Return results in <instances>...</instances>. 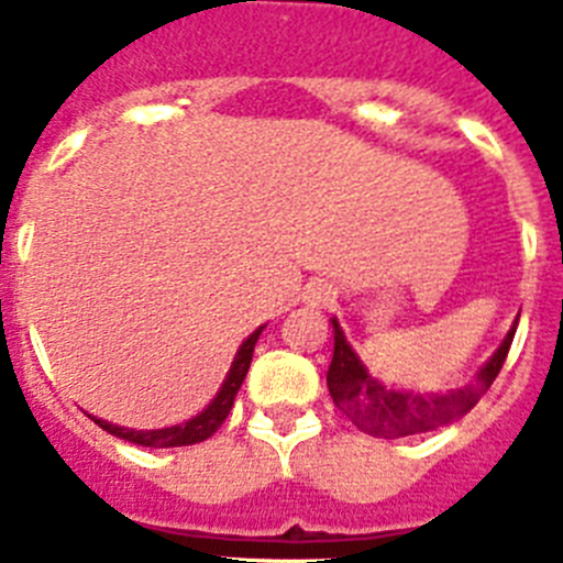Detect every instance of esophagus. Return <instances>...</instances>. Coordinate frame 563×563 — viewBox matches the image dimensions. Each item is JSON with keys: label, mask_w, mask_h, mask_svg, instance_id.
I'll return each mask as SVG.
<instances>
[{"label": "esophagus", "mask_w": 563, "mask_h": 563, "mask_svg": "<svg viewBox=\"0 0 563 563\" xmlns=\"http://www.w3.org/2000/svg\"><path fill=\"white\" fill-rule=\"evenodd\" d=\"M307 301L316 307H330L332 301H335V292L327 285H312L310 290H307Z\"/></svg>", "instance_id": "1"}]
</instances>
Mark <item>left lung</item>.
<instances>
[{
  "instance_id": "left-lung-1",
  "label": "left lung",
  "mask_w": 563,
  "mask_h": 563,
  "mask_svg": "<svg viewBox=\"0 0 563 563\" xmlns=\"http://www.w3.org/2000/svg\"><path fill=\"white\" fill-rule=\"evenodd\" d=\"M332 327H335V352H332L330 372H327L332 400L357 429L372 437H383V440L440 429V426H449V422L460 420L465 411L474 409L501 372V363H505L516 335L514 327L471 386L451 391V395L422 397L411 395V391H391L383 383H377L369 372L363 369V363L357 361V355L346 343L338 321H332Z\"/></svg>"
}]
</instances>
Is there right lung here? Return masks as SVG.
Here are the masks:
<instances>
[{
  "label": "right lung",
  "mask_w": 563,
  "mask_h": 563,
  "mask_svg": "<svg viewBox=\"0 0 563 563\" xmlns=\"http://www.w3.org/2000/svg\"><path fill=\"white\" fill-rule=\"evenodd\" d=\"M262 330H265V327H258V330L253 332L242 346H239L236 357H233L231 363V372H228L225 383H222L220 395L213 397V402L202 411V415L188 420L186 426H172V429H157V431H129V429H121V426H112V422L107 420H96V417H92V420H96L103 431H109V434L134 442V445H146V449H180V445H194V442L208 440V437L220 429L222 422H225V417L231 415L239 386H242L247 369H251L253 346H256Z\"/></svg>",
  "instance_id": "right-lung-1"
}]
</instances>
